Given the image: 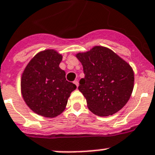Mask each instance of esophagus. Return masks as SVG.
I'll return each mask as SVG.
<instances>
[{"instance_id": "esophagus-1", "label": "esophagus", "mask_w": 155, "mask_h": 155, "mask_svg": "<svg viewBox=\"0 0 155 155\" xmlns=\"http://www.w3.org/2000/svg\"><path fill=\"white\" fill-rule=\"evenodd\" d=\"M74 84H75V85H76V87H78V86H79V82H78V80H75V81H74Z\"/></svg>"}]
</instances>
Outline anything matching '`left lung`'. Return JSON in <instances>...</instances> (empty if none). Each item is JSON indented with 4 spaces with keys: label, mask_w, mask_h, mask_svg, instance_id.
<instances>
[{
    "label": "left lung",
    "mask_w": 155,
    "mask_h": 155,
    "mask_svg": "<svg viewBox=\"0 0 155 155\" xmlns=\"http://www.w3.org/2000/svg\"><path fill=\"white\" fill-rule=\"evenodd\" d=\"M75 56L85 75L78 88L86 98L89 110L99 116L112 115L121 110L134 88V71L130 64L103 46Z\"/></svg>",
    "instance_id": "8db88e82"
}]
</instances>
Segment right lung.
<instances>
[{
  "instance_id": "right-lung-1",
  "label": "right lung",
  "mask_w": 155,
  "mask_h": 155,
  "mask_svg": "<svg viewBox=\"0 0 155 155\" xmlns=\"http://www.w3.org/2000/svg\"><path fill=\"white\" fill-rule=\"evenodd\" d=\"M62 55L56 50L40 51L30 60L21 76V94L35 113L54 118L64 110L75 84L66 80L60 68Z\"/></svg>"
}]
</instances>
